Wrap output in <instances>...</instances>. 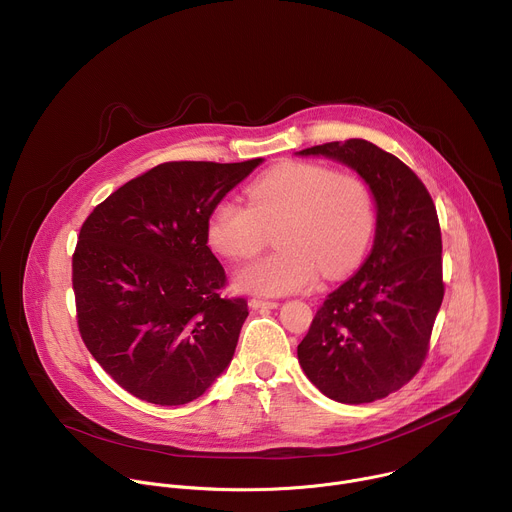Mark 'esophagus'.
<instances>
[{
	"instance_id": "obj_1",
	"label": "esophagus",
	"mask_w": 512,
	"mask_h": 512,
	"mask_svg": "<svg viewBox=\"0 0 512 512\" xmlns=\"http://www.w3.org/2000/svg\"><path fill=\"white\" fill-rule=\"evenodd\" d=\"M249 305H251L253 309H275L279 303H277V301H269V299H259V297H253V299L249 301Z\"/></svg>"
}]
</instances>
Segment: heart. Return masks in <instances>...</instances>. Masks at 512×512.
I'll return each mask as SVG.
<instances>
[{
  "label": "heart",
  "instance_id": "b5f03b06",
  "mask_svg": "<svg viewBox=\"0 0 512 512\" xmlns=\"http://www.w3.org/2000/svg\"><path fill=\"white\" fill-rule=\"evenodd\" d=\"M249 203L221 199L209 213V245L229 257L255 255L277 231L279 251L241 265L235 285L247 293L309 289L321 271L335 279L363 257L375 229V199L359 175L317 163H287L247 191Z\"/></svg>",
  "mask_w": 512,
  "mask_h": 512
}]
</instances>
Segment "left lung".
Wrapping results in <instances>:
<instances>
[{"label":"left lung","mask_w":512,"mask_h":512,"mask_svg":"<svg viewBox=\"0 0 512 512\" xmlns=\"http://www.w3.org/2000/svg\"><path fill=\"white\" fill-rule=\"evenodd\" d=\"M299 153L347 163L377 201L369 257L327 295L297 347L305 375L323 395L373 403L407 385L429 355L445 297L437 209L417 173L371 141H331Z\"/></svg>","instance_id":"8db88e82"}]
</instances>
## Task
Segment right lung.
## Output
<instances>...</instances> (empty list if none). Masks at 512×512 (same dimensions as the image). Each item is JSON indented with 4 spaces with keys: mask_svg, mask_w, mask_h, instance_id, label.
<instances>
[{
    "mask_svg": "<svg viewBox=\"0 0 512 512\" xmlns=\"http://www.w3.org/2000/svg\"><path fill=\"white\" fill-rule=\"evenodd\" d=\"M263 159L167 161L121 185L83 221L71 257L77 329L133 397L185 405L231 363L249 315L225 297L207 247L211 209Z\"/></svg>",
    "mask_w": 512,
    "mask_h": 512,
    "instance_id": "1",
    "label": "right lung"
}]
</instances>
